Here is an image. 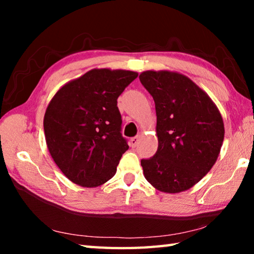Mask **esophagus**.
Wrapping results in <instances>:
<instances>
[{
	"mask_svg": "<svg viewBox=\"0 0 254 254\" xmlns=\"http://www.w3.org/2000/svg\"><path fill=\"white\" fill-rule=\"evenodd\" d=\"M139 140H140V137L139 136H134V137H131L130 139V145L131 147H136V144L139 143Z\"/></svg>",
	"mask_w": 254,
	"mask_h": 254,
	"instance_id": "obj_1",
	"label": "esophagus"
}]
</instances>
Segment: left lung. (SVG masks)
Wrapping results in <instances>:
<instances>
[{
  "label": "left lung",
  "mask_w": 254,
  "mask_h": 254,
  "mask_svg": "<svg viewBox=\"0 0 254 254\" xmlns=\"http://www.w3.org/2000/svg\"><path fill=\"white\" fill-rule=\"evenodd\" d=\"M157 113L158 150L142 159L145 179L162 192L188 190L212 169L224 140L217 106L187 76L170 70L141 72Z\"/></svg>",
  "instance_id": "left-lung-1"
}]
</instances>
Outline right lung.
<instances>
[{"label":"right lung","mask_w":254,"mask_h":254,"mask_svg":"<svg viewBox=\"0 0 254 254\" xmlns=\"http://www.w3.org/2000/svg\"><path fill=\"white\" fill-rule=\"evenodd\" d=\"M136 71L101 68L68 81L47 106L44 130L56 165L74 184L101 186L128 149L121 134L118 97Z\"/></svg>","instance_id":"1"}]
</instances>
